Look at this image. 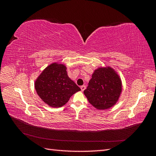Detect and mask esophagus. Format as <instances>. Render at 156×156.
I'll list each match as a JSON object with an SVG mask.
<instances>
[{
	"label": "esophagus",
	"instance_id": "34e87169",
	"mask_svg": "<svg viewBox=\"0 0 156 156\" xmlns=\"http://www.w3.org/2000/svg\"><path fill=\"white\" fill-rule=\"evenodd\" d=\"M81 90H82V91H84V90L86 89V86H85V85H83V86H81Z\"/></svg>",
	"mask_w": 156,
	"mask_h": 156
}]
</instances>
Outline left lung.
<instances>
[{
    "mask_svg": "<svg viewBox=\"0 0 156 156\" xmlns=\"http://www.w3.org/2000/svg\"><path fill=\"white\" fill-rule=\"evenodd\" d=\"M122 90L120 76L112 68L106 66L94 70L84 94L93 107L104 110L116 104Z\"/></svg>",
    "mask_w": 156,
    "mask_h": 156,
    "instance_id": "1",
    "label": "left lung"
}]
</instances>
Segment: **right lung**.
<instances>
[{
    "mask_svg": "<svg viewBox=\"0 0 156 156\" xmlns=\"http://www.w3.org/2000/svg\"><path fill=\"white\" fill-rule=\"evenodd\" d=\"M66 69L63 64L52 63L36 79L34 86L37 95L49 107H61L73 94L81 90L68 77Z\"/></svg>",
    "mask_w": 156,
    "mask_h": 156,
    "instance_id": "obj_1",
    "label": "right lung"
}]
</instances>
